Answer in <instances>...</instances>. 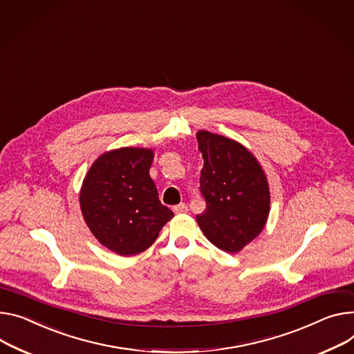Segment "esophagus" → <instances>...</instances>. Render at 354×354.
<instances>
[{"label":"esophagus","instance_id":"1","mask_svg":"<svg viewBox=\"0 0 354 354\" xmlns=\"http://www.w3.org/2000/svg\"><path fill=\"white\" fill-rule=\"evenodd\" d=\"M173 211H174L176 214H184V212L188 211V207H187L184 203H181V204L174 205V207H173Z\"/></svg>","mask_w":354,"mask_h":354}]
</instances>
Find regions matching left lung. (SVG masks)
I'll list each match as a JSON object with an SVG mask.
<instances>
[{
    "label": "left lung",
    "instance_id": "left-lung-1",
    "mask_svg": "<svg viewBox=\"0 0 354 354\" xmlns=\"http://www.w3.org/2000/svg\"><path fill=\"white\" fill-rule=\"evenodd\" d=\"M197 142L204 158L200 192L207 203L197 223L216 248L236 254L266 224L270 203L266 176L254 154L235 140L200 130Z\"/></svg>",
    "mask_w": 354,
    "mask_h": 354
}]
</instances>
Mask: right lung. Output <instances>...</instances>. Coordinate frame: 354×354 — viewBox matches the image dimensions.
Returning a JSON list of instances; mask_svg holds the SVG:
<instances>
[{"label":"right lung","mask_w":354,"mask_h":354,"mask_svg":"<svg viewBox=\"0 0 354 354\" xmlns=\"http://www.w3.org/2000/svg\"><path fill=\"white\" fill-rule=\"evenodd\" d=\"M153 150L122 147L103 153L80 188V209L91 232L111 251H146L174 214L158 200L149 170Z\"/></svg>","instance_id":"add662e5"}]
</instances>
